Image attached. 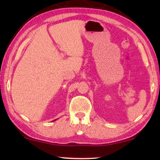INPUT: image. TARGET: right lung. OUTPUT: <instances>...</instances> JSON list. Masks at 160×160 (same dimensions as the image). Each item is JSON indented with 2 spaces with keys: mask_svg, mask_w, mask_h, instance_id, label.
<instances>
[{
  "mask_svg": "<svg viewBox=\"0 0 160 160\" xmlns=\"http://www.w3.org/2000/svg\"><path fill=\"white\" fill-rule=\"evenodd\" d=\"M56 120H54V121H56Z\"/></svg>",
  "mask_w": 160,
  "mask_h": 160,
  "instance_id": "1",
  "label": "right lung"
}]
</instances>
